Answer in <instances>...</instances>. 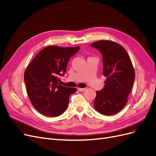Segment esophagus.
I'll use <instances>...</instances> for the list:
<instances>
[{
    "label": "esophagus",
    "mask_w": 156,
    "mask_h": 156,
    "mask_svg": "<svg viewBox=\"0 0 156 156\" xmlns=\"http://www.w3.org/2000/svg\"><path fill=\"white\" fill-rule=\"evenodd\" d=\"M85 90H86V88H78V90L81 92H83Z\"/></svg>",
    "instance_id": "34e87169"
}]
</instances>
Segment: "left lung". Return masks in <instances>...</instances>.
I'll return each mask as SVG.
<instances>
[{
    "mask_svg": "<svg viewBox=\"0 0 156 156\" xmlns=\"http://www.w3.org/2000/svg\"><path fill=\"white\" fill-rule=\"evenodd\" d=\"M90 46L101 54L103 74L107 78L104 87L96 92L94 108L105 116L115 114L126 104L134 82V69L127 52L121 45L101 40Z\"/></svg>",
    "mask_w": 156,
    "mask_h": 156,
    "instance_id": "1",
    "label": "left lung"
}]
</instances>
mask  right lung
I'll return each instance as SVG.
<instances>
[{
    "label": "right lung",
    "instance_id": "add662e5",
    "mask_svg": "<svg viewBox=\"0 0 156 156\" xmlns=\"http://www.w3.org/2000/svg\"><path fill=\"white\" fill-rule=\"evenodd\" d=\"M79 49V47L48 46L27 66L24 82L30 100L39 112L57 117L66 111L69 96L76 89L61 85L59 76H64L69 59Z\"/></svg>",
    "mask_w": 156,
    "mask_h": 156
}]
</instances>
